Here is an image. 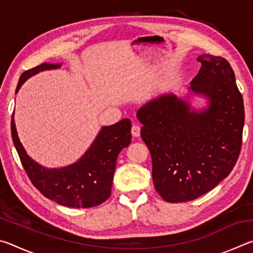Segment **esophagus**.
Segmentation results:
<instances>
[{
	"instance_id": "obj_1",
	"label": "esophagus",
	"mask_w": 253,
	"mask_h": 253,
	"mask_svg": "<svg viewBox=\"0 0 253 253\" xmlns=\"http://www.w3.org/2000/svg\"><path fill=\"white\" fill-rule=\"evenodd\" d=\"M131 135L134 137H138L140 135V127L138 125H132L131 127Z\"/></svg>"
}]
</instances>
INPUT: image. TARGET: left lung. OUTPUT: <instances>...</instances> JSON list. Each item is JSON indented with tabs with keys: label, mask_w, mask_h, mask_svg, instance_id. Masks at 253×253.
Masks as SVG:
<instances>
[{
	"label": "left lung",
	"mask_w": 253,
	"mask_h": 253,
	"mask_svg": "<svg viewBox=\"0 0 253 253\" xmlns=\"http://www.w3.org/2000/svg\"><path fill=\"white\" fill-rule=\"evenodd\" d=\"M199 74L188 95L165 92L137 111L140 136L151 152L153 182L170 203L187 202L215 187L238 161L245 125V107L235 76L224 58L201 54ZM207 99L192 107L191 95Z\"/></svg>",
	"instance_id": "left-lung-1"
}]
</instances>
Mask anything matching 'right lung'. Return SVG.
<instances>
[{"label": "right lung", "instance_id": "1", "mask_svg": "<svg viewBox=\"0 0 253 253\" xmlns=\"http://www.w3.org/2000/svg\"><path fill=\"white\" fill-rule=\"evenodd\" d=\"M61 63H42L24 71L15 93L32 76L41 71L57 69ZM131 123L128 118L114 125L104 126L85 153L74 164L48 169L33 161L21 144L12 115V139L29 178L45 198L68 208L97 207L110 196L117 156L131 142Z\"/></svg>", "mask_w": 253, "mask_h": 253}]
</instances>
